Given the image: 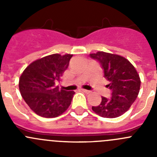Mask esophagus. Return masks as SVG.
<instances>
[{
    "instance_id": "34e87169",
    "label": "esophagus",
    "mask_w": 157,
    "mask_h": 157,
    "mask_svg": "<svg viewBox=\"0 0 157 157\" xmlns=\"http://www.w3.org/2000/svg\"><path fill=\"white\" fill-rule=\"evenodd\" d=\"M82 92H84L85 93H86V94H89L91 92V91L87 90V89H82Z\"/></svg>"
}]
</instances>
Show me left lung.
<instances>
[{"mask_svg": "<svg viewBox=\"0 0 157 157\" xmlns=\"http://www.w3.org/2000/svg\"><path fill=\"white\" fill-rule=\"evenodd\" d=\"M90 57L99 62L104 76L109 82L110 98L102 97V102L92 109L104 118H116L124 114L135 102L140 89V78L135 67L124 57L115 54L98 52Z\"/></svg>", "mask_w": 157, "mask_h": 157, "instance_id": "obj_1", "label": "left lung"}]
</instances>
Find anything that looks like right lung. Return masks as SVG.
<instances>
[{
	"label": "right lung",
	"instance_id": "obj_1",
	"mask_svg": "<svg viewBox=\"0 0 157 157\" xmlns=\"http://www.w3.org/2000/svg\"><path fill=\"white\" fill-rule=\"evenodd\" d=\"M72 55L53 54L33 62L19 79V89L28 106L44 118H55L71 105L74 91L59 89V82L68 67Z\"/></svg>",
	"mask_w": 157,
	"mask_h": 157
}]
</instances>
